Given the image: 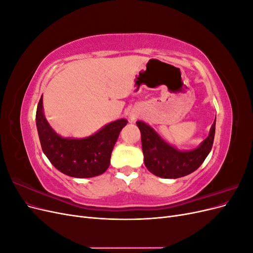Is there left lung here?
Listing matches in <instances>:
<instances>
[{"label": "left lung", "instance_id": "obj_1", "mask_svg": "<svg viewBox=\"0 0 253 253\" xmlns=\"http://www.w3.org/2000/svg\"><path fill=\"white\" fill-rule=\"evenodd\" d=\"M216 117L207 138L193 150H179L164 140L154 128L143 121L136 125L141 133L143 162L147 169L162 178L175 179L189 175L202 166L212 149Z\"/></svg>", "mask_w": 253, "mask_h": 253}]
</instances>
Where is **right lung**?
Listing matches in <instances>:
<instances>
[{"mask_svg":"<svg viewBox=\"0 0 253 253\" xmlns=\"http://www.w3.org/2000/svg\"><path fill=\"white\" fill-rule=\"evenodd\" d=\"M126 124V119H117L84 138H71L60 136L49 126L44 116L42 98L36 114L44 154L57 170L76 178L95 177L108 170L114 145Z\"/></svg>","mask_w":253,"mask_h":253,"instance_id":"right-lung-1","label":"right lung"}]
</instances>
